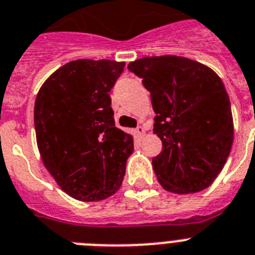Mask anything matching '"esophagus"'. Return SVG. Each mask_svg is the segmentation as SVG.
I'll return each instance as SVG.
<instances>
[{"instance_id": "esophagus-1", "label": "esophagus", "mask_w": 255, "mask_h": 255, "mask_svg": "<svg viewBox=\"0 0 255 255\" xmlns=\"http://www.w3.org/2000/svg\"><path fill=\"white\" fill-rule=\"evenodd\" d=\"M134 130H136L137 136H140V137H142L143 133H145V129H143L142 126H138V127H137Z\"/></svg>"}]
</instances>
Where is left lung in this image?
<instances>
[{
	"instance_id": "1",
	"label": "left lung",
	"mask_w": 255,
	"mask_h": 255,
	"mask_svg": "<svg viewBox=\"0 0 255 255\" xmlns=\"http://www.w3.org/2000/svg\"><path fill=\"white\" fill-rule=\"evenodd\" d=\"M150 92L154 132L163 149L152 158L159 183L176 194L207 189L220 174L234 140L231 104L208 66L180 56L143 57L128 64Z\"/></svg>"
}]
</instances>
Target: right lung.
Wrapping results in <instances>:
<instances>
[{"instance_id":"obj_1","label":"right lung","mask_w":255,"mask_h":255,"mask_svg":"<svg viewBox=\"0 0 255 255\" xmlns=\"http://www.w3.org/2000/svg\"><path fill=\"white\" fill-rule=\"evenodd\" d=\"M125 63L75 60L43 83L34 104V127L43 164L61 190L82 201L118 191L133 138L115 127L109 92Z\"/></svg>"}]
</instances>
